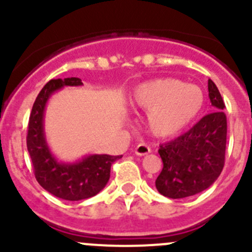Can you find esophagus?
Returning <instances> with one entry per match:
<instances>
[{
  "instance_id": "34e87169",
  "label": "esophagus",
  "mask_w": 252,
  "mask_h": 252,
  "mask_svg": "<svg viewBox=\"0 0 252 252\" xmlns=\"http://www.w3.org/2000/svg\"><path fill=\"white\" fill-rule=\"evenodd\" d=\"M134 152H135L138 156H145V155H147L151 152V147H150L149 145L144 144V142H140V144L135 147Z\"/></svg>"
}]
</instances>
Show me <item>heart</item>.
I'll list each match as a JSON object with an SVG mask.
<instances>
[{"instance_id": "b5f03b06", "label": "heart", "mask_w": 252, "mask_h": 252, "mask_svg": "<svg viewBox=\"0 0 252 252\" xmlns=\"http://www.w3.org/2000/svg\"><path fill=\"white\" fill-rule=\"evenodd\" d=\"M131 103L147 111V126L157 136H168L189 126L205 105L200 86L173 78L141 84L131 95Z\"/></svg>"}]
</instances>
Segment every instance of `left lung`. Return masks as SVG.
Segmentation results:
<instances>
[{
  "label": "left lung",
  "instance_id": "1",
  "mask_svg": "<svg viewBox=\"0 0 252 252\" xmlns=\"http://www.w3.org/2000/svg\"><path fill=\"white\" fill-rule=\"evenodd\" d=\"M208 97L215 112L206 114L183 135L159 145L163 168L156 179V188L163 196L183 199L199 194L217 180L224 167L225 105L211 79Z\"/></svg>",
  "mask_w": 252,
  "mask_h": 252
}]
</instances>
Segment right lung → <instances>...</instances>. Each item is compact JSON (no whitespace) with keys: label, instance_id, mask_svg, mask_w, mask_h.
<instances>
[{"label":"right lung","instance_id":"right-lung-1","mask_svg":"<svg viewBox=\"0 0 252 252\" xmlns=\"http://www.w3.org/2000/svg\"><path fill=\"white\" fill-rule=\"evenodd\" d=\"M81 84L79 78L51 79L37 95L28 124L27 146L37 183L50 194L68 201H79L98 194L110 179L112 163L122 157L90 155L75 163H61L51 154L44 133L47 100L63 86Z\"/></svg>","mask_w":252,"mask_h":252}]
</instances>
